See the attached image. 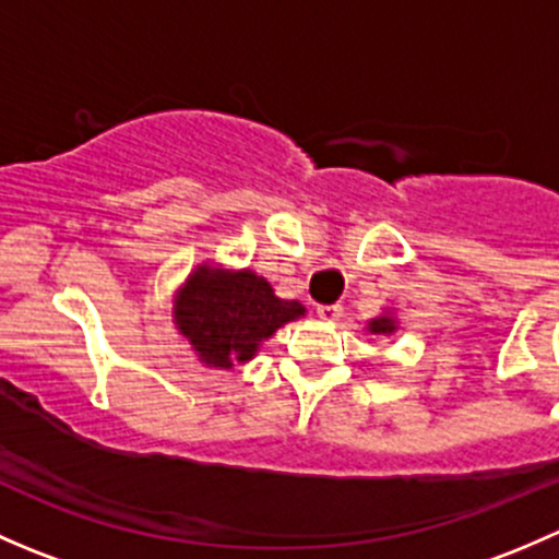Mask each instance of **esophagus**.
<instances>
[{
  "label": "esophagus",
  "mask_w": 559,
  "mask_h": 559,
  "mask_svg": "<svg viewBox=\"0 0 559 559\" xmlns=\"http://www.w3.org/2000/svg\"><path fill=\"white\" fill-rule=\"evenodd\" d=\"M316 313H319L321 319H326V321H335V319H341L343 306H341V302H332V306H316Z\"/></svg>",
  "instance_id": "34e87169"
}]
</instances>
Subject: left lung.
Returning <instances> with one entry per match:
<instances>
[{"label":"left lung","mask_w":559,"mask_h":559,"mask_svg":"<svg viewBox=\"0 0 559 559\" xmlns=\"http://www.w3.org/2000/svg\"><path fill=\"white\" fill-rule=\"evenodd\" d=\"M392 330H394V321L392 319L370 321V332H392Z\"/></svg>","instance_id":"1"}]
</instances>
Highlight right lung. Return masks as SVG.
<instances>
[{
    "label": "right lung",
    "instance_id": "obj_1",
    "mask_svg": "<svg viewBox=\"0 0 559 559\" xmlns=\"http://www.w3.org/2000/svg\"><path fill=\"white\" fill-rule=\"evenodd\" d=\"M306 313L297 300H281L259 275H227L200 267L180 292L175 321L205 365L233 368L253 357L259 343L286 321Z\"/></svg>",
    "mask_w": 559,
    "mask_h": 559
}]
</instances>
